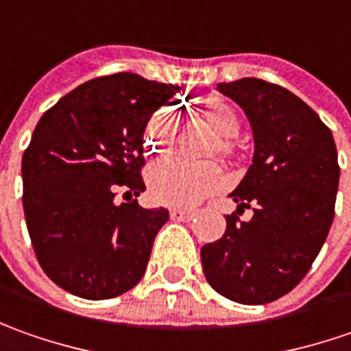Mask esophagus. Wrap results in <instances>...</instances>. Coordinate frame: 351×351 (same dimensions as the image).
I'll return each instance as SVG.
<instances>
[{
	"instance_id": "34e87169",
	"label": "esophagus",
	"mask_w": 351,
	"mask_h": 351,
	"mask_svg": "<svg viewBox=\"0 0 351 351\" xmlns=\"http://www.w3.org/2000/svg\"><path fill=\"white\" fill-rule=\"evenodd\" d=\"M196 215L194 210H171V217L176 221H190Z\"/></svg>"
}]
</instances>
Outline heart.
<instances>
[{
  "mask_svg": "<svg viewBox=\"0 0 351 351\" xmlns=\"http://www.w3.org/2000/svg\"><path fill=\"white\" fill-rule=\"evenodd\" d=\"M196 112L202 120L221 138L219 153L231 157L235 153L233 139L241 130V118L237 110L223 99H206L196 104ZM178 118L173 106H163L153 112L145 126V145L149 153H161L175 138ZM225 186L223 171L213 163L192 165L169 157L161 163L153 165L147 175L149 196L157 204L173 208H190Z\"/></svg>",
  "mask_w": 351,
  "mask_h": 351,
  "instance_id": "obj_1",
  "label": "heart"
}]
</instances>
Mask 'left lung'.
Here are the masks:
<instances>
[{
  "label": "left lung",
  "mask_w": 351,
  "mask_h": 351,
  "mask_svg": "<svg viewBox=\"0 0 351 351\" xmlns=\"http://www.w3.org/2000/svg\"><path fill=\"white\" fill-rule=\"evenodd\" d=\"M247 114L252 165L229 194L237 212L215 243L202 247L206 280L219 295L264 305L295 287L326 241L338 192L332 132L299 97L256 77L219 83ZM253 210L248 222L238 215Z\"/></svg>",
  "instance_id": "1"
}]
</instances>
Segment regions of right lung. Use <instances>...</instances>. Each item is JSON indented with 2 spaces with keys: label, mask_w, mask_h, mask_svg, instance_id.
Returning a JSON list of instances; mask_svg holds the SVG:
<instances>
[{
  "label": "right lung",
  "mask_w": 351,
  "mask_h": 351,
  "mask_svg": "<svg viewBox=\"0 0 351 351\" xmlns=\"http://www.w3.org/2000/svg\"><path fill=\"white\" fill-rule=\"evenodd\" d=\"M178 91L122 71L79 85L38 120L23 153V208L38 264L62 289L110 299L143 278L169 212L114 196L145 190L143 132Z\"/></svg>",
  "instance_id": "1"
}]
</instances>
